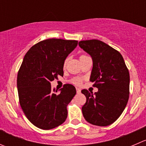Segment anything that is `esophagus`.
<instances>
[{
  "label": "esophagus",
  "instance_id": "obj_1",
  "mask_svg": "<svg viewBox=\"0 0 146 146\" xmlns=\"http://www.w3.org/2000/svg\"><path fill=\"white\" fill-rule=\"evenodd\" d=\"M76 91H77V93H80L81 90H80V88H76Z\"/></svg>",
  "mask_w": 146,
  "mask_h": 146
}]
</instances>
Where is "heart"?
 Listing matches in <instances>:
<instances>
[{
	"mask_svg": "<svg viewBox=\"0 0 146 146\" xmlns=\"http://www.w3.org/2000/svg\"><path fill=\"white\" fill-rule=\"evenodd\" d=\"M65 64H66V63H65ZM71 83H73V84L76 85V86H80L82 83V80L78 77L73 78L71 80Z\"/></svg>",
	"mask_w": 146,
	"mask_h": 146,
	"instance_id": "1",
	"label": "heart"
}]
</instances>
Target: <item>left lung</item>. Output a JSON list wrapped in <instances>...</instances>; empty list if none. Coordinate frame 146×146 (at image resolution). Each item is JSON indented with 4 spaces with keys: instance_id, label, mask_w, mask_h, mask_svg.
<instances>
[{
    "instance_id": "left-lung-1",
    "label": "left lung",
    "mask_w": 146,
    "mask_h": 146,
    "mask_svg": "<svg viewBox=\"0 0 146 146\" xmlns=\"http://www.w3.org/2000/svg\"><path fill=\"white\" fill-rule=\"evenodd\" d=\"M78 45L91 56L90 80L98 89L94 94L81 90L86 97L82 107L83 117L90 124L107 126L119 118L128 103L129 72L121 53L103 41L81 40Z\"/></svg>"
}]
</instances>
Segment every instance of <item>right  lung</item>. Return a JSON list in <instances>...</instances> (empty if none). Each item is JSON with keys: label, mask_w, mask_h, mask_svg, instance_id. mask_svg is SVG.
Returning <instances> with one entry per match:
<instances>
[{"label": "right lung", "mask_w": 146, "mask_h": 146, "mask_svg": "<svg viewBox=\"0 0 146 146\" xmlns=\"http://www.w3.org/2000/svg\"><path fill=\"white\" fill-rule=\"evenodd\" d=\"M77 45V40L47 39L32 46L24 57L17 77L20 105L30 122L40 129L56 128L67 118L76 88L66 84L58 93L50 82L63 76L65 60Z\"/></svg>", "instance_id": "obj_1"}]
</instances>
